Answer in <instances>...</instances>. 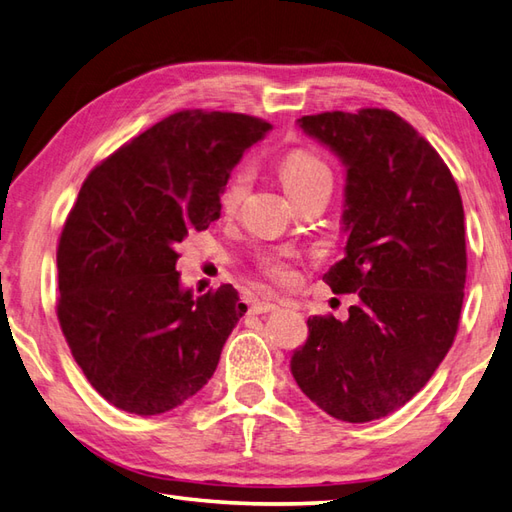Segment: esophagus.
Masks as SVG:
<instances>
[{
	"instance_id": "34e87169",
	"label": "esophagus",
	"mask_w": 512,
	"mask_h": 512,
	"mask_svg": "<svg viewBox=\"0 0 512 512\" xmlns=\"http://www.w3.org/2000/svg\"><path fill=\"white\" fill-rule=\"evenodd\" d=\"M273 310H277V303L270 301V299L253 301V306H250V312H253V314H266V312H273Z\"/></svg>"
}]
</instances>
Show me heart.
Returning <instances> with one entry per match:
<instances>
[{"mask_svg": "<svg viewBox=\"0 0 512 512\" xmlns=\"http://www.w3.org/2000/svg\"><path fill=\"white\" fill-rule=\"evenodd\" d=\"M279 176L288 195L292 200L299 198L310 189L317 187H330L332 189V171L319 154L310 149H292L281 158L279 162ZM250 187V171L246 167H239L231 173V178L224 182V189L220 195V202L226 211H233L246 198ZM259 270L266 279L279 286H288L295 281V268H292V259L288 255H268L259 264Z\"/></svg>", "mask_w": 512, "mask_h": 512, "instance_id": "heart-1", "label": "heart"}]
</instances>
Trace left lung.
<instances>
[{
	"mask_svg": "<svg viewBox=\"0 0 512 512\" xmlns=\"http://www.w3.org/2000/svg\"><path fill=\"white\" fill-rule=\"evenodd\" d=\"M297 123L345 165V257L323 279L358 301L345 321L310 317L290 369L332 418L369 422L416 396L458 334L462 198L438 151L394 112L363 107Z\"/></svg>",
	"mask_w": 512,
	"mask_h": 512,
	"instance_id": "8db88e82",
	"label": "left lung"
}]
</instances>
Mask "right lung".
<instances>
[{
  "instance_id": "obj_1",
  "label": "right lung",
  "mask_w": 512,
  "mask_h": 512,
  "mask_svg": "<svg viewBox=\"0 0 512 512\" xmlns=\"http://www.w3.org/2000/svg\"><path fill=\"white\" fill-rule=\"evenodd\" d=\"M270 123L182 110L85 178L57 248V317L74 361L114 407L156 416L206 385L246 312L224 284L180 288L178 246L220 217V193Z\"/></svg>"
}]
</instances>
